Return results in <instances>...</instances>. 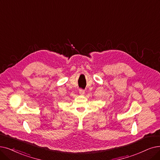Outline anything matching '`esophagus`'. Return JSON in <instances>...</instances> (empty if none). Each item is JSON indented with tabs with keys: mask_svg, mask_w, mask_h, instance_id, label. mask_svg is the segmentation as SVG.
Listing matches in <instances>:
<instances>
[{
	"mask_svg": "<svg viewBox=\"0 0 160 160\" xmlns=\"http://www.w3.org/2000/svg\"><path fill=\"white\" fill-rule=\"evenodd\" d=\"M79 94L81 95H84L85 94V91L82 90V89H80V90H79Z\"/></svg>",
	"mask_w": 160,
	"mask_h": 160,
	"instance_id": "34e87169",
	"label": "esophagus"
}]
</instances>
